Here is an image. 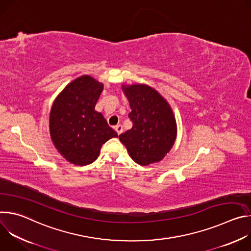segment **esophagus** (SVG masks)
Segmentation results:
<instances>
[{
	"label": "esophagus",
	"instance_id": "esophagus-1",
	"mask_svg": "<svg viewBox=\"0 0 251 251\" xmlns=\"http://www.w3.org/2000/svg\"><path fill=\"white\" fill-rule=\"evenodd\" d=\"M114 129H115V131L117 132L118 135H120V134L123 132V127H122L121 125H116V126L114 127Z\"/></svg>",
	"mask_w": 251,
	"mask_h": 251
}]
</instances>
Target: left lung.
I'll use <instances>...</instances> for the list:
<instances>
[{"label": "left lung", "instance_id": "1", "mask_svg": "<svg viewBox=\"0 0 251 251\" xmlns=\"http://www.w3.org/2000/svg\"><path fill=\"white\" fill-rule=\"evenodd\" d=\"M132 111L133 126L119 135L132 160L148 166L161 161L172 149L176 137V123L170 104L146 84L122 85Z\"/></svg>", "mask_w": 251, "mask_h": 251}]
</instances>
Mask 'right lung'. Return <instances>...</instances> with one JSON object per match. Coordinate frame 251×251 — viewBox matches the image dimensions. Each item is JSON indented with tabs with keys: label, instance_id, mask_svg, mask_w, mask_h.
I'll list each match as a JSON object with an SVG mask.
<instances>
[{
	"label": "right lung",
	"instance_id": "right-lung-1",
	"mask_svg": "<svg viewBox=\"0 0 251 251\" xmlns=\"http://www.w3.org/2000/svg\"><path fill=\"white\" fill-rule=\"evenodd\" d=\"M104 85L89 75L69 84L55 98L50 114V133L58 153L71 164L94 162L105 142L117 133L107 124L95 105Z\"/></svg>",
	"mask_w": 251,
	"mask_h": 251
}]
</instances>
